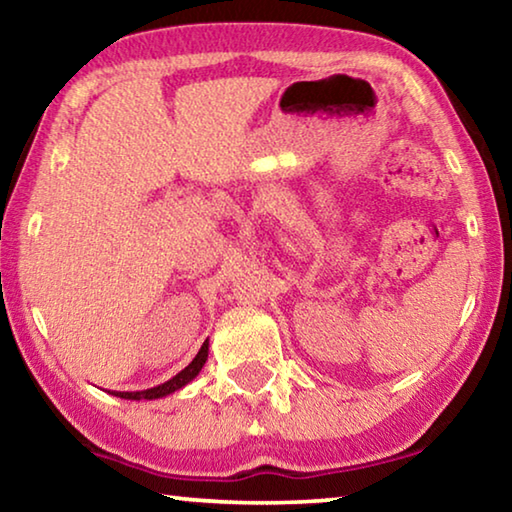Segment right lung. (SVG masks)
Returning a JSON list of instances; mask_svg holds the SVG:
<instances>
[{
	"label": "right lung",
	"mask_w": 512,
	"mask_h": 512,
	"mask_svg": "<svg viewBox=\"0 0 512 512\" xmlns=\"http://www.w3.org/2000/svg\"><path fill=\"white\" fill-rule=\"evenodd\" d=\"M207 352H210V341H205L201 345V350H198V354L187 368H183L176 377H171L169 381H164V384H160V386L146 388V391H133V393L131 391H108V393H112L115 397H121V400H160V397H167L171 393L180 391V388L187 386L189 381H192L198 372H201V368L207 361Z\"/></svg>",
	"instance_id": "add662e5"
}]
</instances>
